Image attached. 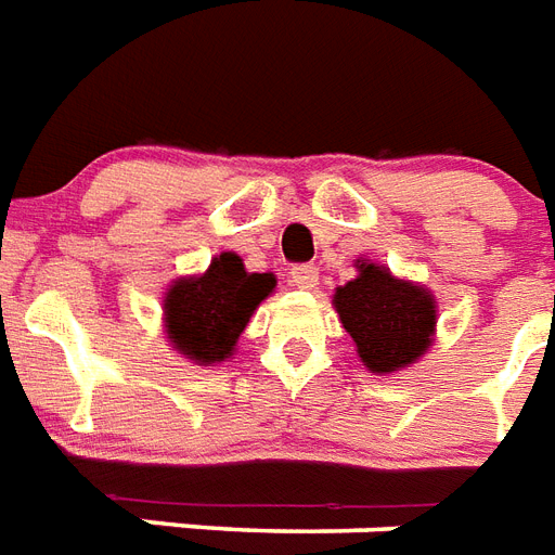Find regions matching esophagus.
<instances>
[{
  "label": "esophagus",
  "mask_w": 555,
  "mask_h": 555,
  "mask_svg": "<svg viewBox=\"0 0 555 555\" xmlns=\"http://www.w3.org/2000/svg\"><path fill=\"white\" fill-rule=\"evenodd\" d=\"M317 279H320V270L314 264H296V268H291V285L299 287V291H314Z\"/></svg>",
  "instance_id": "esophagus-1"
}]
</instances>
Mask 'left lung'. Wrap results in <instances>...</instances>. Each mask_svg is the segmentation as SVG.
Masks as SVG:
<instances>
[{"label":"left lung","mask_w":555,"mask_h":555,"mask_svg":"<svg viewBox=\"0 0 555 555\" xmlns=\"http://www.w3.org/2000/svg\"><path fill=\"white\" fill-rule=\"evenodd\" d=\"M354 268L352 282L334 287L332 306L363 366L372 375H392L422 361L437 340L434 294L370 259H358Z\"/></svg>","instance_id":"left-lung-1"}]
</instances>
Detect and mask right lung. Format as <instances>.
I'll return each instance as SVG.
<instances>
[{
  "label": "right lung",
  "mask_w": 555,
  "mask_h": 555,
  "mask_svg": "<svg viewBox=\"0 0 555 555\" xmlns=\"http://www.w3.org/2000/svg\"><path fill=\"white\" fill-rule=\"evenodd\" d=\"M273 273H249L238 253H221L203 273L175 279L163 296V328L180 358L215 366L235 354L256 308L273 294Z\"/></svg>",
  "instance_id": "right-lung-1"
}]
</instances>
